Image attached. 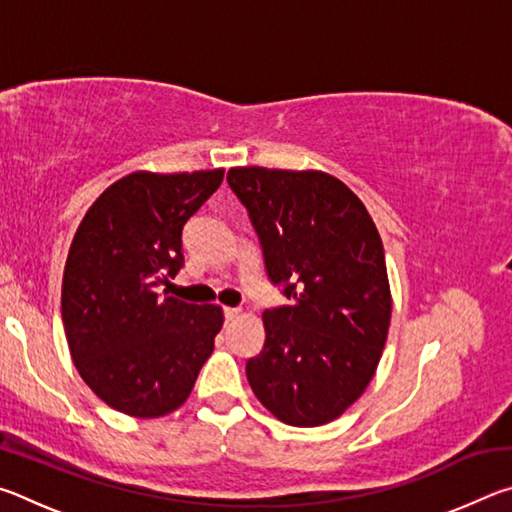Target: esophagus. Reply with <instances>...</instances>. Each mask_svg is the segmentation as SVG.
Here are the masks:
<instances>
[{
    "instance_id": "1",
    "label": "esophagus",
    "mask_w": 512,
    "mask_h": 512,
    "mask_svg": "<svg viewBox=\"0 0 512 512\" xmlns=\"http://www.w3.org/2000/svg\"><path fill=\"white\" fill-rule=\"evenodd\" d=\"M223 314H225V320H232V318L239 316V309L237 307H225Z\"/></svg>"
}]
</instances>
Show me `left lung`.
I'll list each match as a JSON object with an SVG mask.
<instances>
[{
    "instance_id": "obj_1",
    "label": "left lung",
    "mask_w": 512,
    "mask_h": 512,
    "mask_svg": "<svg viewBox=\"0 0 512 512\" xmlns=\"http://www.w3.org/2000/svg\"><path fill=\"white\" fill-rule=\"evenodd\" d=\"M266 273L287 307L262 314L266 341L248 384L277 420L318 427L343 415L375 377L391 325V284L366 205L325 171L232 167Z\"/></svg>"
}]
</instances>
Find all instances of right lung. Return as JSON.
Here are the masks:
<instances>
[{
    "mask_svg": "<svg viewBox=\"0 0 512 512\" xmlns=\"http://www.w3.org/2000/svg\"><path fill=\"white\" fill-rule=\"evenodd\" d=\"M223 169L133 171L85 212L63 273L69 354L94 395L133 418L180 409L223 327L219 305L158 287L183 266V228L219 189Z\"/></svg>",
    "mask_w": 512,
    "mask_h": 512,
    "instance_id": "right-lung-1",
    "label": "right lung"
}]
</instances>
